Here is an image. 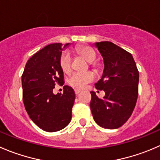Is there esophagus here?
<instances>
[{
	"instance_id": "obj_1",
	"label": "esophagus",
	"mask_w": 160,
	"mask_h": 160,
	"mask_svg": "<svg viewBox=\"0 0 160 160\" xmlns=\"http://www.w3.org/2000/svg\"><path fill=\"white\" fill-rule=\"evenodd\" d=\"M74 91H75L76 94H79L81 91H80V90H79V89H75V90H74Z\"/></svg>"
}]
</instances>
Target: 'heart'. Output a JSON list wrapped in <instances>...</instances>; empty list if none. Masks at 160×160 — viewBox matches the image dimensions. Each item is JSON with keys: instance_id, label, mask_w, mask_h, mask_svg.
Returning a JSON list of instances; mask_svg holds the SVG:
<instances>
[{"instance_id": "obj_1", "label": "heart", "mask_w": 160, "mask_h": 160, "mask_svg": "<svg viewBox=\"0 0 160 160\" xmlns=\"http://www.w3.org/2000/svg\"><path fill=\"white\" fill-rule=\"evenodd\" d=\"M78 52L89 62H93L95 60L96 54L91 48H81L79 49ZM71 61H72V58H71V55L69 52H64L62 54L61 58H60V66L64 72H67L70 70ZM94 78V73L91 72H74L71 74L70 77H69V83L77 89H83L88 83L92 81Z\"/></svg>"}]
</instances>
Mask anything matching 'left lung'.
Wrapping results in <instances>:
<instances>
[{
	"label": "left lung",
	"instance_id": "1",
	"mask_svg": "<svg viewBox=\"0 0 160 160\" xmlns=\"http://www.w3.org/2000/svg\"><path fill=\"white\" fill-rule=\"evenodd\" d=\"M104 60L102 78L95 83L105 93L99 98L91 91L93 118L106 129L123 126L132 114L138 95L139 72L132 55L109 41L94 44Z\"/></svg>",
	"mask_w": 160,
	"mask_h": 160
}]
</instances>
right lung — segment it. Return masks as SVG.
<instances>
[{"mask_svg":"<svg viewBox=\"0 0 160 160\" xmlns=\"http://www.w3.org/2000/svg\"><path fill=\"white\" fill-rule=\"evenodd\" d=\"M69 45L55 43L44 47L28 60L22 76L25 108L32 122L47 132L63 129L72 119L73 89L65 85L62 94L53 93L56 83L64 84L60 58Z\"/></svg>","mask_w":160,"mask_h":160,"instance_id":"right-lung-1","label":"right lung"}]
</instances>
